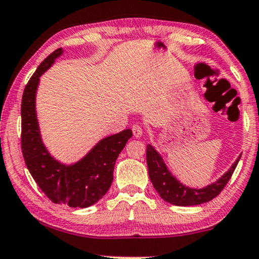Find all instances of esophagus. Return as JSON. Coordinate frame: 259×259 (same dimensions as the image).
Returning a JSON list of instances; mask_svg holds the SVG:
<instances>
[{
  "label": "esophagus",
  "instance_id": "obj_1",
  "mask_svg": "<svg viewBox=\"0 0 259 259\" xmlns=\"http://www.w3.org/2000/svg\"><path fill=\"white\" fill-rule=\"evenodd\" d=\"M132 132H133V136H135L136 138H140V137L143 136L142 126H139V124H133V126H132Z\"/></svg>",
  "mask_w": 259,
  "mask_h": 259
}]
</instances>
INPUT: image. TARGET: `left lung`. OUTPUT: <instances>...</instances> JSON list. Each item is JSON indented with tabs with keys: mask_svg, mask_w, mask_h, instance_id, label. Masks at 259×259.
<instances>
[{
	"mask_svg": "<svg viewBox=\"0 0 259 259\" xmlns=\"http://www.w3.org/2000/svg\"><path fill=\"white\" fill-rule=\"evenodd\" d=\"M240 157L241 155L232 164V167L215 183L209 184L203 188H193L180 183L171 174L155 146L151 144L146 146V163H148L150 180L162 199L178 206L199 205V204L209 202L216 196H219L220 192L227 185L234 169L237 168Z\"/></svg>",
	"mask_w": 259,
	"mask_h": 259,
	"instance_id": "8db88e82",
	"label": "left lung"
}]
</instances>
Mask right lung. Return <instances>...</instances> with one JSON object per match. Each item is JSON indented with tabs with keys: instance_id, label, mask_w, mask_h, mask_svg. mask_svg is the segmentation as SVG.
Wrapping results in <instances>:
<instances>
[{
	"instance_id": "right-lung-1",
	"label": "right lung",
	"mask_w": 259,
	"mask_h": 259,
	"mask_svg": "<svg viewBox=\"0 0 259 259\" xmlns=\"http://www.w3.org/2000/svg\"><path fill=\"white\" fill-rule=\"evenodd\" d=\"M62 53L63 49L60 48L50 54L25 86L21 101V150L32 178L53 203L89 207L109 190L115 162L132 137V131L124 130L101 139L75 163H62L50 155L41 140L36 113V94L40 75Z\"/></svg>"
}]
</instances>
